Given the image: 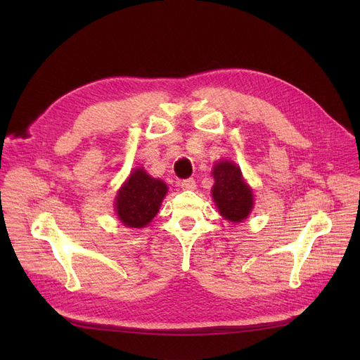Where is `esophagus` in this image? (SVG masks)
Here are the masks:
<instances>
[{
    "label": "esophagus",
    "mask_w": 360,
    "mask_h": 360,
    "mask_svg": "<svg viewBox=\"0 0 360 360\" xmlns=\"http://www.w3.org/2000/svg\"><path fill=\"white\" fill-rule=\"evenodd\" d=\"M195 186H197V182L194 178H186L181 181L182 190H195Z\"/></svg>",
    "instance_id": "34e87169"
}]
</instances>
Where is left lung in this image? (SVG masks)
Segmentation results:
<instances>
[{"instance_id":"left-lung-1","label":"left lung","mask_w":360,"mask_h":360,"mask_svg":"<svg viewBox=\"0 0 360 360\" xmlns=\"http://www.w3.org/2000/svg\"><path fill=\"white\" fill-rule=\"evenodd\" d=\"M213 198L220 214L231 221H242L252 210V191L243 182L240 169L232 162H219L213 167Z\"/></svg>"}]
</instances>
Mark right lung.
Listing matches in <instances>:
<instances>
[{
    "instance_id": "add662e5",
    "label": "right lung",
    "mask_w": 360,
    "mask_h": 360,
    "mask_svg": "<svg viewBox=\"0 0 360 360\" xmlns=\"http://www.w3.org/2000/svg\"><path fill=\"white\" fill-rule=\"evenodd\" d=\"M167 186L163 181L151 178L144 169L134 170L117 197V214L127 228H144L153 219Z\"/></svg>"
}]
</instances>
